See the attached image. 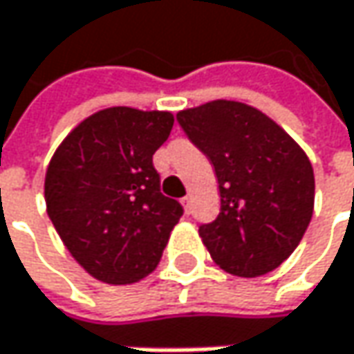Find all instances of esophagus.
<instances>
[{"instance_id":"esophagus-1","label":"esophagus","mask_w":354,"mask_h":354,"mask_svg":"<svg viewBox=\"0 0 354 354\" xmlns=\"http://www.w3.org/2000/svg\"><path fill=\"white\" fill-rule=\"evenodd\" d=\"M180 202H182V206H184V210H186V212H190V210H192V196H184Z\"/></svg>"}]
</instances>
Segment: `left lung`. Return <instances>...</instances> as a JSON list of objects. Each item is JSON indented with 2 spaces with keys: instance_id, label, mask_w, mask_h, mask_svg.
<instances>
[{
  "instance_id": "1",
  "label": "left lung",
  "mask_w": 354,
  "mask_h": 354,
  "mask_svg": "<svg viewBox=\"0 0 354 354\" xmlns=\"http://www.w3.org/2000/svg\"><path fill=\"white\" fill-rule=\"evenodd\" d=\"M176 120L218 178V216L198 228L212 260L244 279L279 268L313 218L315 174L301 146L268 115L230 100Z\"/></svg>"
}]
</instances>
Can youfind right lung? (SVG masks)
I'll return each mask as SVG.
<instances>
[{"label":"right lung","instance_id":"right-lung-1","mask_svg":"<svg viewBox=\"0 0 354 354\" xmlns=\"http://www.w3.org/2000/svg\"><path fill=\"white\" fill-rule=\"evenodd\" d=\"M174 126L170 112L108 108L84 120L46 174L48 214L94 279L132 284L162 259L182 204L160 192L152 156Z\"/></svg>","mask_w":354,"mask_h":354}]
</instances>
